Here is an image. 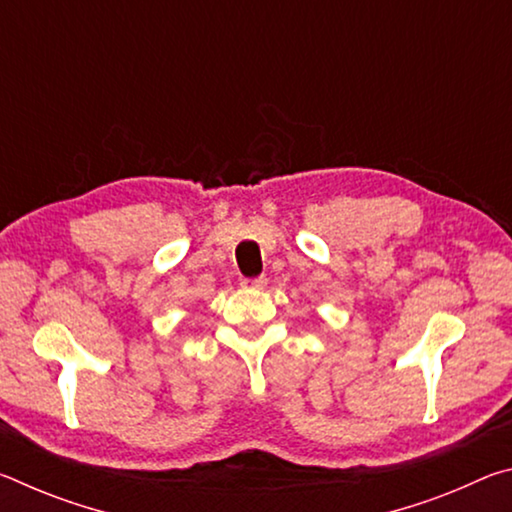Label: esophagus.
Here are the masks:
<instances>
[{"label":"esophagus","mask_w":512,"mask_h":512,"mask_svg":"<svg viewBox=\"0 0 512 512\" xmlns=\"http://www.w3.org/2000/svg\"><path fill=\"white\" fill-rule=\"evenodd\" d=\"M266 277H255V280H241L246 289H264L266 287Z\"/></svg>","instance_id":"1"}]
</instances>
